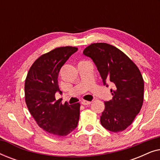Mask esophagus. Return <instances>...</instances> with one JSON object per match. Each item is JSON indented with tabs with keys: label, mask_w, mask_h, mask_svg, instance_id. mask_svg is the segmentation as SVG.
<instances>
[{
	"label": "esophagus",
	"mask_w": 160,
	"mask_h": 160,
	"mask_svg": "<svg viewBox=\"0 0 160 160\" xmlns=\"http://www.w3.org/2000/svg\"><path fill=\"white\" fill-rule=\"evenodd\" d=\"M92 103L91 101H87V100H83L82 101V104L84 106H87V105H90Z\"/></svg>",
	"instance_id": "1"
}]
</instances>
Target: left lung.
<instances>
[{"label": "left lung", "mask_w": 160, "mask_h": 160, "mask_svg": "<svg viewBox=\"0 0 160 160\" xmlns=\"http://www.w3.org/2000/svg\"><path fill=\"white\" fill-rule=\"evenodd\" d=\"M83 54L92 60L103 85L108 87V82L113 84V98L104 102L100 123L111 132L124 130L143 105L144 83L138 68L121 50L108 43H92Z\"/></svg>", "instance_id": "8db88e82"}]
</instances>
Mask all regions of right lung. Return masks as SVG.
Here are the masks:
<instances>
[{"mask_svg":"<svg viewBox=\"0 0 160 160\" xmlns=\"http://www.w3.org/2000/svg\"><path fill=\"white\" fill-rule=\"evenodd\" d=\"M78 48H56L35 61L28 71L25 84V102L38 126L56 136L73 131L79 119L80 104H62L55 94H62L58 85L61 68Z\"/></svg>","mask_w":160,"mask_h":160,"instance_id":"1","label":"right lung"}]
</instances>
